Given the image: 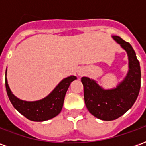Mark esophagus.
Wrapping results in <instances>:
<instances>
[{
  "label": "esophagus",
  "instance_id": "1",
  "mask_svg": "<svg viewBox=\"0 0 146 146\" xmlns=\"http://www.w3.org/2000/svg\"><path fill=\"white\" fill-rule=\"evenodd\" d=\"M86 73V70H85V69H84V68H81V69H80L79 70H78V75H79L80 76H83V75H84V73Z\"/></svg>",
  "mask_w": 146,
  "mask_h": 146
}]
</instances>
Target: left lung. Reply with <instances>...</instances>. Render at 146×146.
<instances>
[{"mask_svg":"<svg viewBox=\"0 0 146 146\" xmlns=\"http://www.w3.org/2000/svg\"><path fill=\"white\" fill-rule=\"evenodd\" d=\"M127 53L129 70L116 88L105 90L97 82L84 76V96L87 109L102 120H113L123 115L136 101L141 87V69L134 49L128 42L118 36H112Z\"/></svg>","mask_w":146,"mask_h":146,"instance_id":"obj_1","label":"left lung"}]
</instances>
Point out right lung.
Returning <instances> with one entry per match:
<instances>
[{"label": "right lung", "instance_id": "1", "mask_svg": "<svg viewBox=\"0 0 146 146\" xmlns=\"http://www.w3.org/2000/svg\"><path fill=\"white\" fill-rule=\"evenodd\" d=\"M76 79L75 76H68L62 80L47 97L34 102L23 101L15 97L9 88L6 77L5 87L9 100L18 112L30 120L41 122L54 118L60 113L67 90L71 82Z\"/></svg>", "mask_w": 146, "mask_h": 146}]
</instances>
